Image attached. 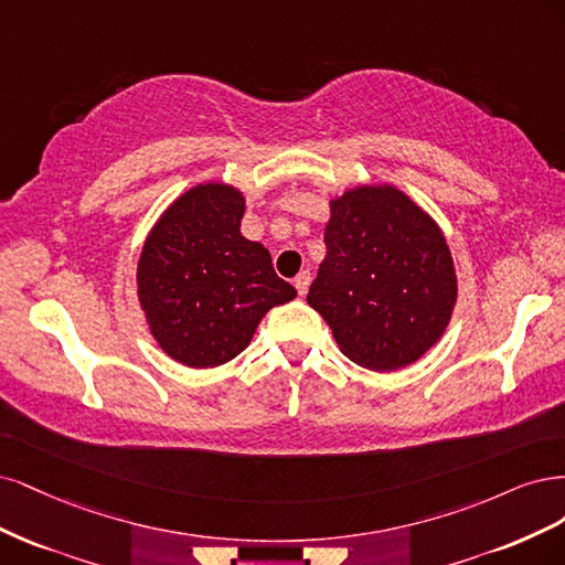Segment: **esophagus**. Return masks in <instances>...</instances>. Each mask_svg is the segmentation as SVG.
Returning a JSON list of instances; mask_svg holds the SVG:
<instances>
[{
  "mask_svg": "<svg viewBox=\"0 0 565 565\" xmlns=\"http://www.w3.org/2000/svg\"><path fill=\"white\" fill-rule=\"evenodd\" d=\"M309 281H312V277H309V271H300V275L294 279V286L298 288V294L305 298L307 296V288H309Z\"/></svg>",
  "mask_w": 565,
  "mask_h": 565,
  "instance_id": "1",
  "label": "esophagus"
}]
</instances>
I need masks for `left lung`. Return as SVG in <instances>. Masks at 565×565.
Returning <instances> with one entry per match:
<instances>
[{
	"label": "left lung",
	"mask_w": 565,
	"mask_h": 565,
	"mask_svg": "<svg viewBox=\"0 0 565 565\" xmlns=\"http://www.w3.org/2000/svg\"><path fill=\"white\" fill-rule=\"evenodd\" d=\"M329 206L326 258L309 286V307L359 366H411L441 340L458 302L439 223L390 183L350 188Z\"/></svg>",
	"instance_id": "obj_1"
}]
</instances>
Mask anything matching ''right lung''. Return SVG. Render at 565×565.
I'll return each mask as SVG.
<instances>
[{"label": "right lung", "instance_id": "obj_1", "mask_svg": "<svg viewBox=\"0 0 565 565\" xmlns=\"http://www.w3.org/2000/svg\"><path fill=\"white\" fill-rule=\"evenodd\" d=\"M246 196L230 183H199L167 206L142 244L136 294L161 352L188 369L242 354L271 307L298 294L269 250L242 234Z\"/></svg>", "mask_w": 565, "mask_h": 565}]
</instances>
